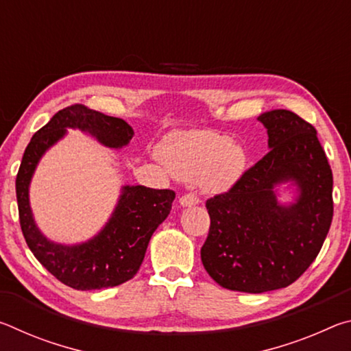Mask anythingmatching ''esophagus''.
<instances>
[{"mask_svg": "<svg viewBox=\"0 0 351 351\" xmlns=\"http://www.w3.org/2000/svg\"><path fill=\"white\" fill-rule=\"evenodd\" d=\"M180 203L184 207H190V206L198 204L199 198H198V195H195V193H184L182 197L180 198Z\"/></svg>", "mask_w": 351, "mask_h": 351, "instance_id": "1", "label": "esophagus"}]
</instances>
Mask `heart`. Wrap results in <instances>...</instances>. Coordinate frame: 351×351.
Segmentation results:
<instances>
[{"instance_id": "b5f03b06", "label": "heart", "mask_w": 351, "mask_h": 351, "mask_svg": "<svg viewBox=\"0 0 351 351\" xmlns=\"http://www.w3.org/2000/svg\"><path fill=\"white\" fill-rule=\"evenodd\" d=\"M165 161L176 175L187 180L199 178L206 189L224 190L241 176L246 154L230 145L228 136L197 132L182 134L165 147Z\"/></svg>"}]
</instances>
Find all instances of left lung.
<instances>
[{
    "label": "left lung",
    "mask_w": 351,
    "mask_h": 351,
    "mask_svg": "<svg viewBox=\"0 0 351 351\" xmlns=\"http://www.w3.org/2000/svg\"><path fill=\"white\" fill-rule=\"evenodd\" d=\"M269 152L228 192L206 201L210 228L201 261L223 288L266 293L294 283L316 260L332 219V173L317 132L289 110L258 116ZM294 180V205L276 203L274 187Z\"/></svg>",
    "instance_id": "left-lung-1"
}]
</instances>
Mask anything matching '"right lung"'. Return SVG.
Here are the masks:
<instances>
[{"label": "right lung", "mask_w": 351, "mask_h": 351, "mask_svg": "<svg viewBox=\"0 0 351 351\" xmlns=\"http://www.w3.org/2000/svg\"><path fill=\"white\" fill-rule=\"evenodd\" d=\"M66 128H80L111 148L127 145L133 128L119 117L105 116L82 104L66 106L32 136L16 173L20 226L29 249L57 280L74 289L117 287L138 272L152 235L169 217L173 190L125 186L114 213L93 240L63 246L41 235L29 206V182L41 154L63 138Z\"/></svg>", "instance_id": "obj_1"}]
</instances>
